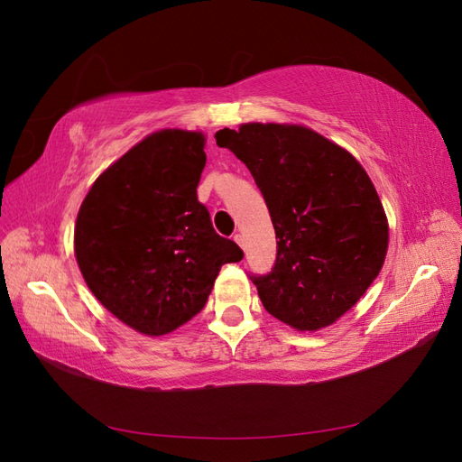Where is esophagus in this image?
Wrapping results in <instances>:
<instances>
[{
  "instance_id": "1",
  "label": "esophagus",
  "mask_w": 462,
  "mask_h": 462,
  "mask_svg": "<svg viewBox=\"0 0 462 462\" xmlns=\"http://www.w3.org/2000/svg\"><path fill=\"white\" fill-rule=\"evenodd\" d=\"M233 239H235V243H236V245H239L241 248H245V236H243L241 233H236V235L233 236Z\"/></svg>"
}]
</instances>
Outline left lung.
I'll return each mask as SVG.
<instances>
[{
	"label": "left lung",
	"mask_w": 462,
	"mask_h": 462,
	"mask_svg": "<svg viewBox=\"0 0 462 462\" xmlns=\"http://www.w3.org/2000/svg\"><path fill=\"white\" fill-rule=\"evenodd\" d=\"M216 143L253 173L279 239L273 270L254 277L263 309L297 331L335 324L387 254V216L365 167L295 123H243L217 131Z\"/></svg>",
	"instance_id": "8db88e82"
}]
</instances>
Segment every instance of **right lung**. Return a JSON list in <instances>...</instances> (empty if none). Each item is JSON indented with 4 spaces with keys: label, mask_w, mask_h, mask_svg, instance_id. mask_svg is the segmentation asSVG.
I'll return each instance as SVG.
<instances>
[{
    "label": "right lung",
    "mask_w": 462,
    "mask_h": 462,
    "mask_svg": "<svg viewBox=\"0 0 462 462\" xmlns=\"http://www.w3.org/2000/svg\"><path fill=\"white\" fill-rule=\"evenodd\" d=\"M204 146L200 131L144 136L94 180L77 216L75 258L92 295L150 337L197 316L221 265L243 258L197 199Z\"/></svg>",
    "instance_id": "add662e5"
}]
</instances>
